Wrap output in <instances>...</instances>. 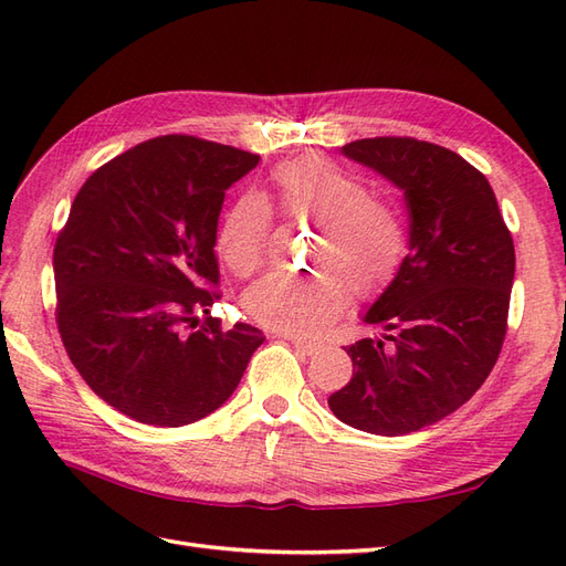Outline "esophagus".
<instances>
[{
    "label": "esophagus",
    "instance_id": "obj_1",
    "mask_svg": "<svg viewBox=\"0 0 566 566\" xmlns=\"http://www.w3.org/2000/svg\"><path fill=\"white\" fill-rule=\"evenodd\" d=\"M281 337H285V339L293 342L295 349H300V352H302V354H306V356L318 354V349H321V345H316V342H306V339L295 337V335H281Z\"/></svg>",
    "mask_w": 566,
    "mask_h": 566
}]
</instances>
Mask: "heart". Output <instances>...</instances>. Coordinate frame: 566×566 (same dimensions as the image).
Returning a JSON list of instances; mask_svg holds the SVG:
<instances>
[{
	"instance_id": "b5f03b06",
	"label": "heart",
	"mask_w": 566,
	"mask_h": 566,
	"mask_svg": "<svg viewBox=\"0 0 566 566\" xmlns=\"http://www.w3.org/2000/svg\"><path fill=\"white\" fill-rule=\"evenodd\" d=\"M279 210L290 221L316 224L312 276L271 273L243 297L252 321L285 335H316L345 312L349 290L378 295L401 269L408 231L394 205L370 198L368 186L331 160L306 156L271 172ZM271 208L260 193H243L221 219L217 245L227 266L250 276L266 260Z\"/></svg>"
}]
</instances>
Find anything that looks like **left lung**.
Returning <instances> with one entry per match:
<instances>
[{"mask_svg": "<svg viewBox=\"0 0 566 566\" xmlns=\"http://www.w3.org/2000/svg\"><path fill=\"white\" fill-rule=\"evenodd\" d=\"M403 191L408 254L364 321L380 337L347 347L354 375L333 413L380 437L451 416L484 385L507 331L515 245L486 177L458 153L408 136L342 146Z\"/></svg>", "mask_w": 566, "mask_h": 566, "instance_id": "obj_1", "label": "left lung"}]
</instances>
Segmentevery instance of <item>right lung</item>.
Segmentation results:
<instances>
[{
    "label": "right lung",
    "mask_w": 566,
    "mask_h": 566,
    "mask_svg": "<svg viewBox=\"0 0 566 566\" xmlns=\"http://www.w3.org/2000/svg\"><path fill=\"white\" fill-rule=\"evenodd\" d=\"M256 163L167 134L98 167L73 200L54 248L59 333L82 380L136 422L210 416L264 342L248 323L221 328L208 287L224 193Z\"/></svg>",
    "instance_id": "1"
}]
</instances>
